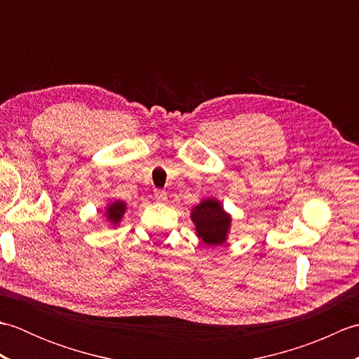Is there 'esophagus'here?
Masks as SVG:
<instances>
[{
  "label": "esophagus",
  "instance_id": "esophagus-1",
  "mask_svg": "<svg viewBox=\"0 0 359 359\" xmlns=\"http://www.w3.org/2000/svg\"><path fill=\"white\" fill-rule=\"evenodd\" d=\"M154 197H156L157 202H162V203L166 202V199H168V196H166V193L163 191V189H156Z\"/></svg>",
  "mask_w": 359,
  "mask_h": 359
}]
</instances>
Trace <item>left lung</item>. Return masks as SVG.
<instances>
[{
	"instance_id": "8db88e82",
	"label": "left lung",
	"mask_w": 359,
	"mask_h": 359,
	"mask_svg": "<svg viewBox=\"0 0 359 359\" xmlns=\"http://www.w3.org/2000/svg\"><path fill=\"white\" fill-rule=\"evenodd\" d=\"M197 238L207 245H224L231 226V216L217 199H203L191 210Z\"/></svg>"
}]
</instances>
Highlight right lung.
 I'll list each match as a JSON object with an SVG mask.
<instances>
[{"instance_id":"1","label":"right lung","mask_w":359,"mask_h":359,"mask_svg":"<svg viewBox=\"0 0 359 359\" xmlns=\"http://www.w3.org/2000/svg\"><path fill=\"white\" fill-rule=\"evenodd\" d=\"M126 212V203L121 201H114L106 205L104 208V217L108 220L111 226H117L120 220L123 219V215Z\"/></svg>"}]
</instances>
